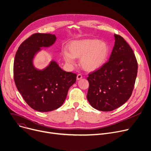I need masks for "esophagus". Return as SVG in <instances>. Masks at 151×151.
Instances as JSON below:
<instances>
[{
	"label": "esophagus",
	"instance_id": "obj_1",
	"mask_svg": "<svg viewBox=\"0 0 151 151\" xmlns=\"http://www.w3.org/2000/svg\"><path fill=\"white\" fill-rule=\"evenodd\" d=\"M82 78H83V76H82V75H81V74H78V75H77V77H76L77 80H80Z\"/></svg>",
	"mask_w": 151,
	"mask_h": 151
}]
</instances>
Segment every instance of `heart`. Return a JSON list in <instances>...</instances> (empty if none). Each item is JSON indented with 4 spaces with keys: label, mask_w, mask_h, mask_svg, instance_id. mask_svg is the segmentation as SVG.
<instances>
[{
    "label": "heart",
    "mask_w": 151,
    "mask_h": 151,
    "mask_svg": "<svg viewBox=\"0 0 151 151\" xmlns=\"http://www.w3.org/2000/svg\"><path fill=\"white\" fill-rule=\"evenodd\" d=\"M68 50L65 49L62 53L65 63L73 66L75 64V58H81L80 63L87 71H93L102 67L109 53L107 43L96 39L74 41L69 45Z\"/></svg>",
    "instance_id": "obj_1"
}]
</instances>
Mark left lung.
I'll return each instance as SVG.
<instances>
[{"label": "left lung", "instance_id": "obj_1", "mask_svg": "<svg viewBox=\"0 0 151 151\" xmlns=\"http://www.w3.org/2000/svg\"><path fill=\"white\" fill-rule=\"evenodd\" d=\"M114 37L109 61L87 78V100L100 111H112L127 101L137 75L138 64L132 49L122 36L115 34Z\"/></svg>", "mask_w": 151, "mask_h": 151}]
</instances>
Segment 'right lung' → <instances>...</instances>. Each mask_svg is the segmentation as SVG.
<instances>
[{
	"instance_id": "right-lung-1",
	"label": "right lung",
	"mask_w": 151,
	"mask_h": 151,
	"mask_svg": "<svg viewBox=\"0 0 151 151\" xmlns=\"http://www.w3.org/2000/svg\"><path fill=\"white\" fill-rule=\"evenodd\" d=\"M56 41L55 35L35 33L21 44L15 55L16 87L27 104L38 112H50L61 107L76 80L75 73L64 71L55 60L42 70L34 65V59L41 48L50 47Z\"/></svg>"
}]
</instances>
